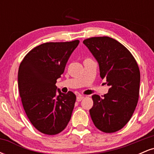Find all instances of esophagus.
<instances>
[{
	"instance_id": "obj_1",
	"label": "esophagus",
	"mask_w": 154,
	"mask_h": 154,
	"mask_svg": "<svg viewBox=\"0 0 154 154\" xmlns=\"http://www.w3.org/2000/svg\"><path fill=\"white\" fill-rule=\"evenodd\" d=\"M83 98H84V97L82 96V95H78V96L77 97V100L78 102H79V101H81V100H82Z\"/></svg>"
}]
</instances>
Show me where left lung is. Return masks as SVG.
I'll list each match as a JSON object with an SVG mask.
<instances>
[{
    "label": "left lung",
    "mask_w": 154,
    "mask_h": 154,
    "mask_svg": "<svg viewBox=\"0 0 154 154\" xmlns=\"http://www.w3.org/2000/svg\"><path fill=\"white\" fill-rule=\"evenodd\" d=\"M99 64L100 76L110 88L100 98L92 96L91 119L106 133L121 130L130 121L137 104L140 74L131 53L117 40L109 37H93L84 40Z\"/></svg>",
    "instance_id": "1"
}]
</instances>
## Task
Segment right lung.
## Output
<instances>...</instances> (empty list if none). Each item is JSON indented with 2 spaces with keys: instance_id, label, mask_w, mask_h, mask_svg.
I'll return each mask as SVG.
<instances>
[{
  "instance_id": "right-lung-1",
  "label": "right lung",
  "mask_w": 154,
  "mask_h": 154,
  "mask_svg": "<svg viewBox=\"0 0 154 154\" xmlns=\"http://www.w3.org/2000/svg\"><path fill=\"white\" fill-rule=\"evenodd\" d=\"M79 43L76 40L43 43L32 49L19 66L18 86L23 107L33 126L45 135L59 134L71 119L76 95L56 90V83Z\"/></svg>"
}]
</instances>
